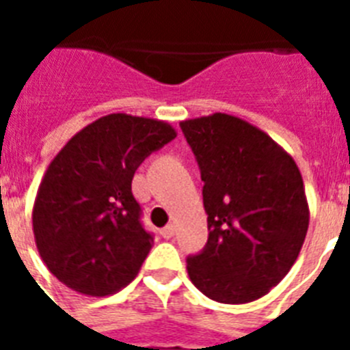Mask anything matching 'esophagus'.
<instances>
[{"label": "esophagus", "instance_id": "1", "mask_svg": "<svg viewBox=\"0 0 350 350\" xmlns=\"http://www.w3.org/2000/svg\"><path fill=\"white\" fill-rule=\"evenodd\" d=\"M174 232H176V225L174 224H169V225H165L163 229H161V236H163V238H172V236H174Z\"/></svg>", "mask_w": 350, "mask_h": 350}]
</instances>
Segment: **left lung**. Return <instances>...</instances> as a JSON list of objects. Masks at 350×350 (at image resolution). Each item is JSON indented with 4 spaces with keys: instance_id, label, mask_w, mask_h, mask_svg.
<instances>
[{
    "instance_id": "left-lung-1",
    "label": "left lung",
    "mask_w": 350,
    "mask_h": 350,
    "mask_svg": "<svg viewBox=\"0 0 350 350\" xmlns=\"http://www.w3.org/2000/svg\"><path fill=\"white\" fill-rule=\"evenodd\" d=\"M203 181L208 239L187 260L191 282L218 304H249L287 276L309 229L293 156L241 118L214 112L180 123Z\"/></svg>"
}]
</instances>
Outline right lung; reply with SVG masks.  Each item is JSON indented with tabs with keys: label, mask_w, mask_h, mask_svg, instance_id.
I'll return each instance as SVG.
<instances>
[{
	"label": "right lung",
	"mask_w": 350,
	"mask_h": 350,
	"mask_svg": "<svg viewBox=\"0 0 350 350\" xmlns=\"http://www.w3.org/2000/svg\"><path fill=\"white\" fill-rule=\"evenodd\" d=\"M167 121L109 114L54 156L36 194L32 230L46 269L85 296H109L136 278L154 238L139 224L132 178L176 137Z\"/></svg>",
	"instance_id": "add662e5"
}]
</instances>
